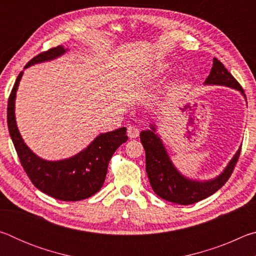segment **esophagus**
<instances>
[{"label":"esophagus","instance_id":"34e87169","mask_svg":"<svg viewBox=\"0 0 256 256\" xmlns=\"http://www.w3.org/2000/svg\"><path fill=\"white\" fill-rule=\"evenodd\" d=\"M138 133H140V131H138V128L136 126H134V125H130L128 128V136L131 138H138Z\"/></svg>","mask_w":256,"mask_h":256}]
</instances>
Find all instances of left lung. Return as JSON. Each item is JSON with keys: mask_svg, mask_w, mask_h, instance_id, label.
<instances>
[{"mask_svg": "<svg viewBox=\"0 0 256 256\" xmlns=\"http://www.w3.org/2000/svg\"><path fill=\"white\" fill-rule=\"evenodd\" d=\"M204 84L226 86L236 89L245 97L244 90L237 80L228 72L224 64L214 58L209 76ZM246 98V97H245ZM142 146L146 150V170L154 192L164 200L182 206H188L212 196L226 184L240 158V148L234 154L222 174L209 180H190L176 170L168 156L162 138L156 134V125L140 133Z\"/></svg>", "mask_w": 256, "mask_h": 256, "instance_id": "left-lung-1", "label": "left lung"}]
</instances>
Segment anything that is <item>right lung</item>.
Listing matches in <instances>:
<instances>
[{
  "label": "right lung",
  "mask_w": 256,
  "mask_h": 256,
  "mask_svg": "<svg viewBox=\"0 0 256 256\" xmlns=\"http://www.w3.org/2000/svg\"><path fill=\"white\" fill-rule=\"evenodd\" d=\"M68 50L63 46L50 48L30 60L24 68L62 56ZM20 72L8 102V126L10 136L26 174L36 188L60 201H80L96 194L106 178L108 162L118 146L128 141L126 128L102 133L86 149L73 157L45 160L34 154L24 144L16 126L14 104L16 90L22 78Z\"/></svg>",
  "instance_id": "1"
}]
</instances>
